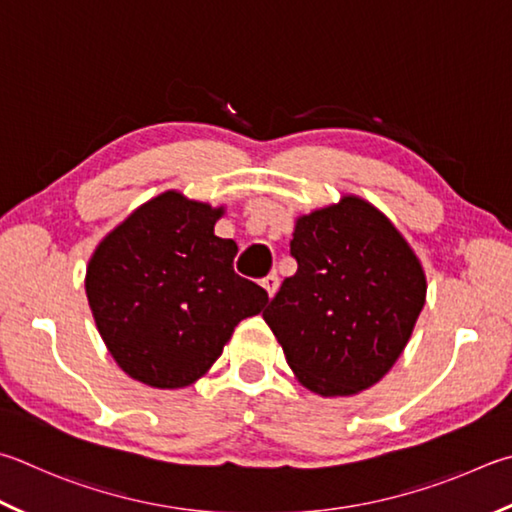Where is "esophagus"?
<instances>
[{"label": "esophagus", "instance_id": "1", "mask_svg": "<svg viewBox=\"0 0 512 512\" xmlns=\"http://www.w3.org/2000/svg\"><path fill=\"white\" fill-rule=\"evenodd\" d=\"M262 286L266 288L268 297H273L277 293V288H280V280H277V275H268L262 280Z\"/></svg>", "mask_w": 512, "mask_h": 512}]
</instances>
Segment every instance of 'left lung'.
<instances>
[{"label": "left lung", "instance_id": "8db88e82", "mask_svg": "<svg viewBox=\"0 0 512 512\" xmlns=\"http://www.w3.org/2000/svg\"><path fill=\"white\" fill-rule=\"evenodd\" d=\"M286 277L264 311L297 380L320 396L376 385L425 304V273L383 212L360 197L297 219Z\"/></svg>", "mask_w": 512, "mask_h": 512}]
</instances>
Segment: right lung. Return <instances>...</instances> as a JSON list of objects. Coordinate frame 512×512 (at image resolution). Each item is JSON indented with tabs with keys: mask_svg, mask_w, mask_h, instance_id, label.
<instances>
[{
	"mask_svg": "<svg viewBox=\"0 0 512 512\" xmlns=\"http://www.w3.org/2000/svg\"><path fill=\"white\" fill-rule=\"evenodd\" d=\"M224 208L167 190L100 241L85 288L96 327L127 376L192 385L268 293L235 273L237 244L215 235Z\"/></svg>",
	"mask_w": 512,
	"mask_h": 512,
	"instance_id": "add662e5",
	"label": "right lung"
}]
</instances>
